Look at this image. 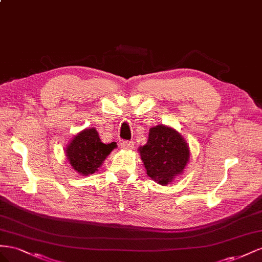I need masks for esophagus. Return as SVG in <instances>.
<instances>
[{
    "label": "esophagus",
    "instance_id": "34e87169",
    "mask_svg": "<svg viewBox=\"0 0 262 262\" xmlns=\"http://www.w3.org/2000/svg\"><path fill=\"white\" fill-rule=\"evenodd\" d=\"M121 147L123 149H126V150H128V149H133L134 148V144H133V141L123 140L122 143H121Z\"/></svg>",
    "mask_w": 262,
    "mask_h": 262
}]
</instances>
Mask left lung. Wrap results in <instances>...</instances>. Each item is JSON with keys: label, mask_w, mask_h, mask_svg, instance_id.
I'll return each instance as SVG.
<instances>
[{"label": "left lung", "mask_w": 262, "mask_h": 262, "mask_svg": "<svg viewBox=\"0 0 262 262\" xmlns=\"http://www.w3.org/2000/svg\"><path fill=\"white\" fill-rule=\"evenodd\" d=\"M139 151L148 177L161 185L182 173L190 158L189 146L180 134L163 125L150 128L148 143Z\"/></svg>", "instance_id": "obj_1"}]
</instances>
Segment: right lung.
Listing matches in <instances>:
<instances>
[{"mask_svg":"<svg viewBox=\"0 0 262 262\" xmlns=\"http://www.w3.org/2000/svg\"><path fill=\"white\" fill-rule=\"evenodd\" d=\"M115 147V143L103 144L95 128L84 129L71 140L66 156L77 172L88 176L98 170Z\"/></svg>","mask_w":262,"mask_h":262,"instance_id":"right-lung-1","label":"right lung"}]
</instances>
